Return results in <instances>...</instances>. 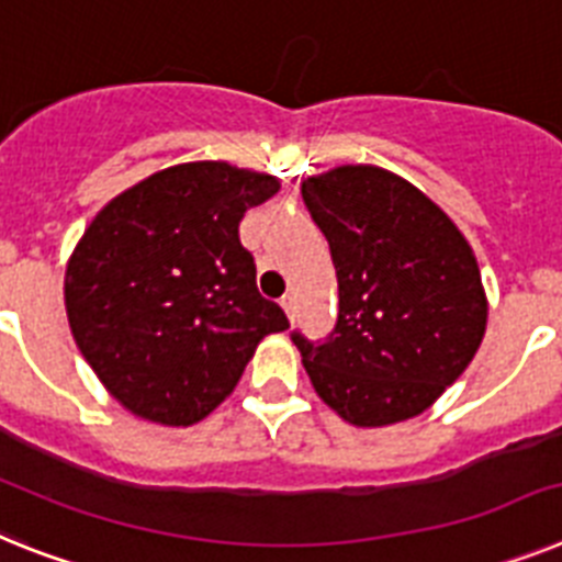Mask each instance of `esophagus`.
Instances as JSON below:
<instances>
[{"mask_svg":"<svg viewBox=\"0 0 562 562\" xmlns=\"http://www.w3.org/2000/svg\"><path fill=\"white\" fill-rule=\"evenodd\" d=\"M280 305H282V308H285V314H289L291 323H294V319H296V300H294V294H285V296H282Z\"/></svg>","mask_w":562,"mask_h":562,"instance_id":"esophagus-1","label":"esophagus"}]
</instances>
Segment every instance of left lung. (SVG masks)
<instances>
[{
    "label": "left lung",
    "instance_id": "left-lung-1",
    "mask_svg": "<svg viewBox=\"0 0 562 562\" xmlns=\"http://www.w3.org/2000/svg\"><path fill=\"white\" fill-rule=\"evenodd\" d=\"M303 200L339 285L334 331L323 342L291 334L311 385L351 426L417 417L483 342L488 300L477 257L446 211L374 165L308 177Z\"/></svg>",
    "mask_w": 562,
    "mask_h": 562
}]
</instances>
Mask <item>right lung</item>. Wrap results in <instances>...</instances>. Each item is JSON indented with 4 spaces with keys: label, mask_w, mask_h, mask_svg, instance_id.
<instances>
[{
    "label": "right lung",
    "mask_w": 562,
    "mask_h": 562,
    "mask_svg": "<svg viewBox=\"0 0 562 562\" xmlns=\"http://www.w3.org/2000/svg\"><path fill=\"white\" fill-rule=\"evenodd\" d=\"M280 179L228 162L150 173L93 216L65 268L79 351L136 417L193 426L237 389L259 339L289 317L257 291L245 211Z\"/></svg>",
    "instance_id": "1"
}]
</instances>
